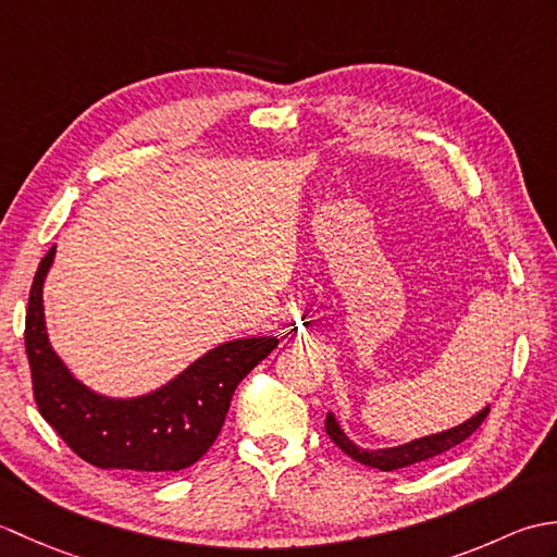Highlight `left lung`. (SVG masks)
<instances>
[{
	"mask_svg": "<svg viewBox=\"0 0 557 557\" xmlns=\"http://www.w3.org/2000/svg\"><path fill=\"white\" fill-rule=\"evenodd\" d=\"M488 409H491V405L483 407L479 413H474V417L467 419L465 423L453 425V429H447V431L423 435L411 443L383 447V449H366V447L354 443L351 437L342 431V425L333 411H327V417H325V431L330 437H333V443L342 449V453H347L351 459H357V461H361V465L381 469V471H395L401 467L419 465V461H425V459H433L437 455L447 453V449L457 447L459 443H465L467 437L483 423V419L488 417Z\"/></svg>",
	"mask_w": 557,
	"mask_h": 557,
	"instance_id": "obj_1",
	"label": "left lung"
}]
</instances>
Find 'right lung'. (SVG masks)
Wrapping results in <instances>:
<instances>
[{
    "label": "right lung",
    "instance_id": "obj_1",
    "mask_svg": "<svg viewBox=\"0 0 557 557\" xmlns=\"http://www.w3.org/2000/svg\"><path fill=\"white\" fill-rule=\"evenodd\" d=\"M54 253L57 246L40 260L26 311V354L42 419L92 467L160 479L196 465L215 443L236 385L280 339L224 342L146 395L96 393L69 371L47 335L42 287Z\"/></svg>",
    "mask_w": 557,
    "mask_h": 557
}]
</instances>
